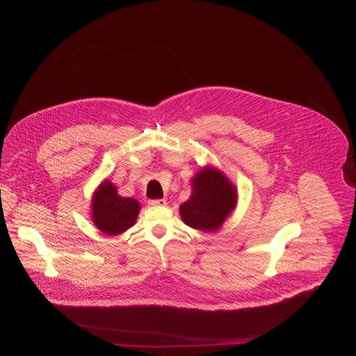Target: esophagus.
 Returning a JSON list of instances; mask_svg holds the SVG:
<instances>
[{
    "label": "esophagus",
    "instance_id": "obj_1",
    "mask_svg": "<svg viewBox=\"0 0 356 356\" xmlns=\"http://www.w3.org/2000/svg\"><path fill=\"white\" fill-rule=\"evenodd\" d=\"M149 204L152 205V207H164L167 202L164 200V199H153V200H149Z\"/></svg>",
    "mask_w": 356,
    "mask_h": 356
}]
</instances>
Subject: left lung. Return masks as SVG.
<instances>
[{"label": "left lung", "mask_w": 356, "mask_h": 356, "mask_svg": "<svg viewBox=\"0 0 356 356\" xmlns=\"http://www.w3.org/2000/svg\"><path fill=\"white\" fill-rule=\"evenodd\" d=\"M236 200V189L226 177L213 168H205L195 177L193 193L181 205L179 212L188 226L213 232L234 209Z\"/></svg>", "instance_id": "1"}]
</instances>
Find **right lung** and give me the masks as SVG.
Instances as JSON below:
<instances>
[{
    "label": "right lung",
    "instance_id": "right-lung-1",
    "mask_svg": "<svg viewBox=\"0 0 356 356\" xmlns=\"http://www.w3.org/2000/svg\"><path fill=\"white\" fill-rule=\"evenodd\" d=\"M140 204L120 197L111 182H104L93 199V220L105 234H119L136 223Z\"/></svg>",
    "mask_w": 356,
    "mask_h": 356
}]
</instances>
